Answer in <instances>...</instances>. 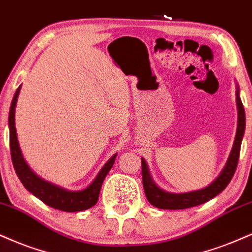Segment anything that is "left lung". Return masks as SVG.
I'll use <instances>...</instances> for the list:
<instances>
[{
    "mask_svg": "<svg viewBox=\"0 0 252 252\" xmlns=\"http://www.w3.org/2000/svg\"><path fill=\"white\" fill-rule=\"evenodd\" d=\"M236 102H237L238 110V124L234 146H232L224 168L222 169L220 175L208 187L190 192H181V194L164 191L155 185L150 174V170H148L147 163H146L145 159L141 158L142 183H144L146 197H147L148 202H150L152 206L160 208V209H186V208L196 207L198 204L206 203L207 201L212 200V198L217 196L220 192L224 190L226 186L229 185V182L231 181L232 176H234L236 172V168H237L242 139H243L245 131V112L240 98V88L238 86L237 91H236Z\"/></svg>",
    "mask_w": 252,
    "mask_h": 252,
    "instance_id": "left-lung-1",
    "label": "left lung"
}]
</instances>
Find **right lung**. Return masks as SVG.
I'll list each match as a JSON object with an SVG mask.
<instances>
[{"label":"right lung","instance_id":"add662e5","mask_svg":"<svg viewBox=\"0 0 252 252\" xmlns=\"http://www.w3.org/2000/svg\"><path fill=\"white\" fill-rule=\"evenodd\" d=\"M20 91L21 85L18 86L16 92H15L10 105V111H9V133H10V153L12 164H14L15 172H16L18 179L21 180L22 185L31 194L35 195L37 198L44 202L49 207L62 210V212H82V210H86L93 207L98 202L101 185L108 172L111 170L112 166H113L117 154H114L104 164V167L99 170V173L95 176V179L91 182V185L83 189V190H66L65 188L58 187L54 183L40 179L28 166L23 155H22L20 145H18L16 127H15V108H16Z\"/></svg>","mask_w":252,"mask_h":252}]
</instances>
